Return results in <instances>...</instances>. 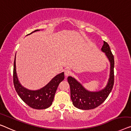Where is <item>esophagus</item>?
Masks as SVG:
<instances>
[{"label":"esophagus","instance_id":"1","mask_svg":"<svg viewBox=\"0 0 131 131\" xmlns=\"http://www.w3.org/2000/svg\"><path fill=\"white\" fill-rule=\"evenodd\" d=\"M71 72L69 70H65V71H64V74H65V75H66V76H69V75L71 74Z\"/></svg>","mask_w":131,"mask_h":131}]
</instances>
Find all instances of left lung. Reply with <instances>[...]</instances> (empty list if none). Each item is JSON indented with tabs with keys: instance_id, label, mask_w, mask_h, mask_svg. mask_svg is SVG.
<instances>
[{
	"instance_id": "obj_1",
	"label": "left lung",
	"mask_w": 131,
	"mask_h": 131,
	"mask_svg": "<svg viewBox=\"0 0 131 131\" xmlns=\"http://www.w3.org/2000/svg\"><path fill=\"white\" fill-rule=\"evenodd\" d=\"M102 51L105 53L111 63L110 76L106 86L98 92H90L86 90L74 77H68L70 86V94L73 105L82 110H90L98 107L106 99L112 90L114 84V57L108 43L104 41Z\"/></svg>"
}]
</instances>
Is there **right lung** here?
Here are the masks:
<instances>
[{
	"label": "right lung",
	"mask_w": 131,
	"mask_h": 131,
	"mask_svg": "<svg viewBox=\"0 0 131 131\" xmlns=\"http://www.w3.org/2000/svg\"><path fill=\"white\" fill-rule=\"evenodd\" d=\"M39 31L37 29L34 32ZM28 34V35H29ZM16 55L14 66V84L20 99L29 107L35 109H45L52 105L54 95L60 83L64 79V72L55 76L46 86L37 90H30L25 88L18 80L16 70Z\"/></svg>",
	"instance_id": "1"
}]
</instances>
